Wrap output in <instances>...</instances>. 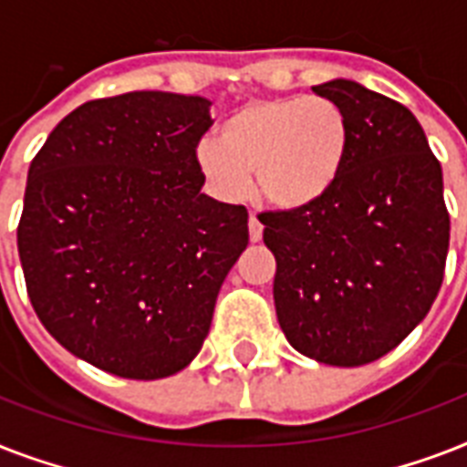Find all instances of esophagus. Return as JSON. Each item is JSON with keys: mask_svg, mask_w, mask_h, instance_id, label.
Listing matches in <instances>:
<instances>
[{"mask_svg": "<svg viewBox=\"0 0 467 467\" xmlns=\"http://www.w3.org/2000/svg\"><path fill=\"white\" fill-rule=\"evenodd\" d=\"M264 234V225L256 218V213H249V240L259 242Z\"/></svg>", "mask_w": 467, "mask_h": 467, "instance_id": "1", "label": "esophagus"}]
</instances>
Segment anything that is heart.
I'll return each mask as SVG.
<instances>
[{"label":"heart","instance_id":"obj_1","mask_svg":"<svg viewBox=\"0 0 467 467\" xmlns=\"http://www.w3.org/2000/svg\"><path fill=\"white\" fill-rule=\"evenodd\" d=\"M351 150L344 109L327 97L249 101L230 113L220 140L198 142V167L220 196L240 198L256 179L264 201L303 211L337 186Z\"/></svg>","mask_w":467,"mask_h":467}]
</instances>
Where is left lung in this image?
Instances as JSON below:
<instances>
[{"label": "left lung", "mask_w": 467, "mask_h": 467, "mask_svg": "<svg viewBox=\"0 0 467 467\" xmlns=\"http://www.w3.org/2000/svg\"><path fill=\"white\" fill-rule=\"evenodd\" d=\"M344 109L339 182L303 211L262 213L276 256L274 303L291 347L363 366L398 347L434 306L449 254L441 164L407 106L351 79L312 87Z\"/></svg>", "instance_id": "obj_1"}]
</instances>
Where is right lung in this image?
Here are the masks:
<instances>
[{
  "label": "right lung",
  "mask_w": 467,
  "mask_h": 467,
  "mask_svg": "<svg viewBox=\"0 0 467 467\" xmlns=\"http://www.w3.org/2000/svg\"><path fill=\"white\" fill-rule=\"evenodd\" d=\"M211 101L169 91L94 99L65 116L28 167L16 242L47 332L133 380L186 368L203 347L247 208L201 193L196 148Z\"/></svg>",
  "instance_id": "1"
}]
</instances>
